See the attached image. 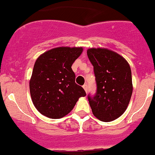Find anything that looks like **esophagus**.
<instances>
[{"label":"esophagus","mask_w":155,"mask_h":155,"mask_svg":"<svg viewBox=\"0 0 155 155\" xmlns=\"http://www.w3.org/2000/svg\"><path fill=\"white\" fill-rule=\"evenodd\" d=\"M83 88L84 89V90H85L86 93H87V84H84V85L83 86Z\"/></svg>","instance_id":"obj_1"}]
</instances>
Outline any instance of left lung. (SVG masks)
<instances>
[{"label":"left lung","mask_w":155,"mask_h":155,"mask_svg":"<svg viewBox=\"0 0 155 155\" xmlns=\"http://www.w3.org/2000/svg\"><path fill=\"white\" fill-rule=\"evenodd\" d=\"M87 53L97 84L94 97L88 96L92 112L101 121H112L129 105L133 93L130 66L123 56L107 48H90Z\"/></svg>","instance_id":"left-lung-1"}]
</instances>
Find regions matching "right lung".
<instances>
[{"label":"right lung","instance_id":"add662e5","mask_svg":"<svg viewBox=\"0 0 155 155\" xmlns=\"http://www.w3.org/2000/svg\"><path fill=\"white\" fill-rule=\"evenodd\" d=\"M83 47H59L44 52L34 65L29 89L32 102L43 115L52 119L65 117L79 98L86 96L75 83L71 69Z\"/></svg>","mask_w":155,"mask_h":155}]
</instances>
